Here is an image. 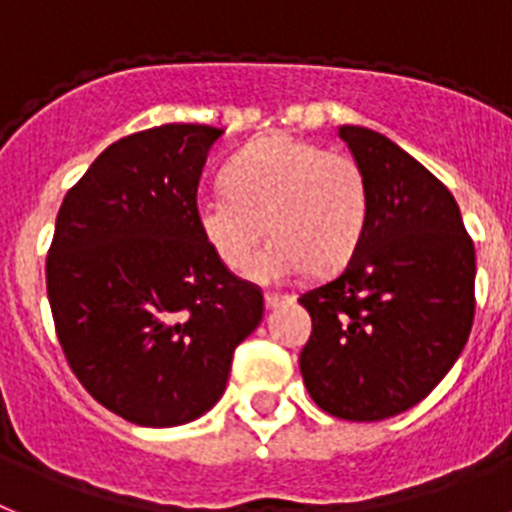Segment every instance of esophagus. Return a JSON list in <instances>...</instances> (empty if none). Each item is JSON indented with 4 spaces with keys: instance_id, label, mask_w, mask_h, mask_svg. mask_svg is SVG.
Instances as JSON below:
<instances>
[{
    "instance_id": "esophagus-1",
    "label": "esophagus",
    "mask_w": 512,
    "mask_h": 512,
    "mask_svg": "<svg viewBox=\"0 0 512 512\" xmlns=\"http://www.w3.org/2000/svg\"><path fill=\"white\" fill-rule=\"evenodd\" d=\"M283 302H291L289 294H276V291H265V307H281Z\"/></svg>"
}]
</instances>
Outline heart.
<instances>
[{"mask_svg": "<svg viewBox=\"0 0 512 512\" xmlns=\"http://www.w3.org/2000/svg\"><path fill=\"white\" fill-rule=\"evenodd\" d=\"M367 218V176L356 158L291 135L247 145L229 163L226 184L195 197L197 229L226 268H247L265 230L277 236L249 266L260 283L346 265Z\"/></svg>", "mask_w": 512, "mask_h": 512, "instance_id": "obj_1", "label": "heart"}]
</instances>
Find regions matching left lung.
<instances>
[{
  "label": "left lung",
  "instance_id": "1",
  "mask_svg": "<svg viewBox=\"0 0 512 512\" xmlns=\"http://www.w3.org/2000/svg\"><path fill=\"white\" fill-rule=\"evenodd\" d=\"M362 166L369 218L349 265L299 296L312 336L304 388L330 416L380 422L427 398L474 322V242L450 190L385 135L338 130Z\"/></svg>",
  "mask_w": 512,
  "mask_h": 512
}]
</instances>
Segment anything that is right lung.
<instances>
[{"mask_svg":"<svg viewBox=\"0 0 512 512\" xmlns=\"http://www.w3.org/2000/svg\"><path fill=\"white\" fill-rule=\"evenodd\" d=\"M223 130L163 124L103 150L59 208L46 291L67 364L101 406L140 427L203 416L263 291L236 278L195 221Z\"/></svg>","mask_w":512,"mask_h":512,"instance_id":"obj_1","label":"right lung"}]
</instances>
